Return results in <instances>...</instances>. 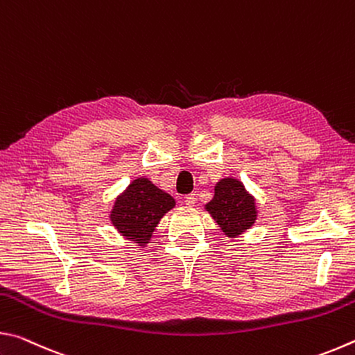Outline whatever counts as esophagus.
Listing matches in <instances>:
<instances>
[{"instance_id":"34e87169","label":"esophagus","mask_w":355,"mask_h":355,"mask_svg":"<svg viewBox=\"0 0 355 355\" xmlns=\"http://www.w3.org/2000/svg\"><path fill=\"white\" fill-rule=\"evenodd\" d=\"M196 194H188V196H186L184 197V205L186 207H192V205H194V203H196Z\"/></svg>"}]
</instances>
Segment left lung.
I'll return each mask as SVG.
<instances>
[{
    "label": "left lung",
    "mask_w": 355,
    "mask_h": 355,
    "mask_svg": "<svg viewBox=\"0 0 355 355\" xmlns=\"http://www.w3.org/2000/svg\"><path fill=\"white\" fill-rule=\"evenodd\" d=\"M224 235L236 238L257 220V205L254 196L245 191L236 178H222L214 186V197L205 205Z\"/></svg>",
    "instance_id": "1"
}]
</instances>
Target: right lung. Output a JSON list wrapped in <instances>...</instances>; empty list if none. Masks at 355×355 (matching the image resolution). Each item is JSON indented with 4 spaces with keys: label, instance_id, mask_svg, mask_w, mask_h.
<instances>
[{
    "label": "right lung",
    "instance_id": "add662e5",
    "mask_svg": "<svg viewBox=\"0 0 355 355\" xmlns=\"http://www.w3.org/2000/svg\"><path fill=\"white\" fill-rule=\"evenodd\" d=\"M173 207L175 200L172 196L141 177L117 196L110 219L120 235L144 248L150 243L161 218Z\"/></svg>",
    "mask_w": 355,
    "mask_h": 355
}]
</instances>
